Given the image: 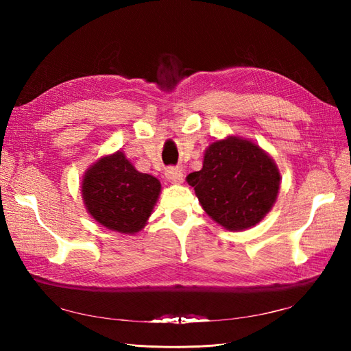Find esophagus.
<instances>
[{"instance_id": "1", "label": "esophagus", "mask_w": 351, "mask_h": 351, "mask_svg": "<svg viewBox=\"0 0 351 351\" xmlns=\"http://www.w3.org/2000/svg\"><path fill=\"white\" fill-rule=\"evenodd\" d=\"M166 180L171 184H181L184 182V173L181 169L178 167H169L166 170Z\"/></svg>"}]
</instances>
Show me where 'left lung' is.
<instances>
[{"mask_svg":"<svg viewBox=\"0 0 351 351\" xmlns=\"http://www.w3.org/2000/svg\"><path fill=\"white\" fill-rule=\"evenodd\" d=\"M278 164L255 141L240 136L215 140L204 166L187 176L199 204L228 230H245L271 211L280 189Z\"/></svg>","mask_w":351,"mask_h":351,"instance_id":"obj_1","label":"left lung"}]
</instances>
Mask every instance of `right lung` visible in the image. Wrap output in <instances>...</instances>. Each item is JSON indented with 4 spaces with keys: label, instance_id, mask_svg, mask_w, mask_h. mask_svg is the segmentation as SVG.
I'll use <instances>...</instances> for the list:
<instances>
[{
    "label": "right lung",
    "instance_id": "1",
    "mask_svg": "<svg viewBox=\"0 0 351 351\" xmlns=\"http://www.w3.org/2000/svg\"><path fill=\"white\" fill-rule=\"evenodd\" d=\"M160 193V181L138 171L122 151L96 160L81 181V196L92 219L126 235H136L147 225Z\"/></svg>",
    "mask_w": 351,
    "mask_h": 351
}]
</instances>
